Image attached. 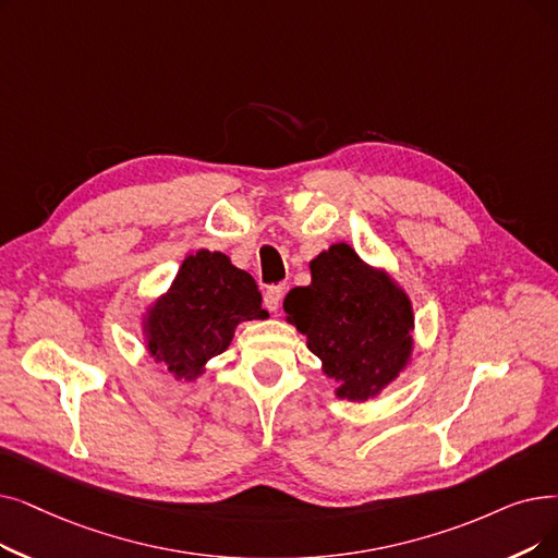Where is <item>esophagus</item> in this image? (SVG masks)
Listing matches in <instances>:
<instances>
[{
	"label": "esophagus",
	"instance_id": "1",
	"mask_svg": "<svg viewBox=\"0 0 558 558\" xmlns=\"http://www.w3.org/2000/svg\"><path fill=\"white\" fill-rule=\"evenodd\" d=\"M282 296H284V287L282 284H274L264 292V307L269 312H278L280 303H282Z\"/></svg>",
	"mask_w": 558,
	"mask_h": 558
}]
</instances>
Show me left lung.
Returning <instances> with one entry per match:
<instances>
[{
    "label": "left lung",
    "mask_w": 558,
    "mask_h": 558,
    "mask_svg": "<svg viewBox=\"0 0 558 558\" xmlns=\"http://www.w3.org/2000/svg\"><path fill=\"white\" fill-rule=\"evenodd\" d=\"M312 282L284 299L307 349L339 385L337 397L365 401L405 367L413 351V307L392 280L335 244L310 264Z\"/></svg>",
    "instance_id": "obj_1"
}]
</instances>
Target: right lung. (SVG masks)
Returning a JSON list of instances; mask_svg holds the SVG:
<instances>
[{
	"label": "right lung",
	"instance_id": "right-lung-1",
	"mask_svg": "<svg viewBox=\"0 0 558 558\" xmlns=\"http://www.w3.org/2000/svg\"><path fill=\"white\" fill-rule=\"evenodd\" d=\"M255 280L221 253L198 251L180 266L168 294L148 317V349L178 378H196L228 349L234 326L264 319Z\"/></svg>",
	"mask_w": 558,
	"mask_h": 558
}]
</instances>
